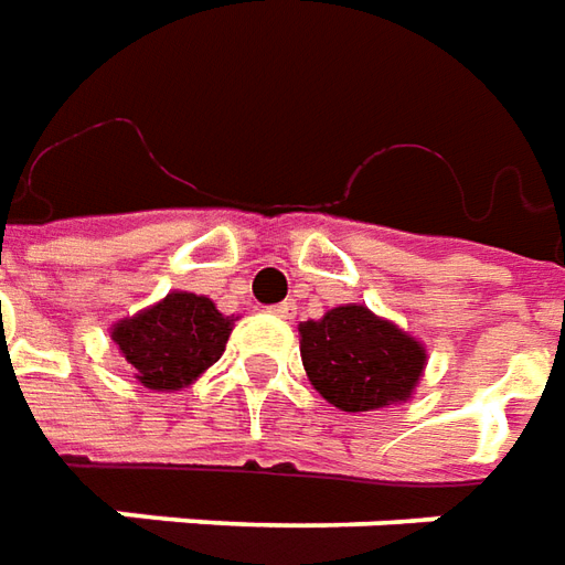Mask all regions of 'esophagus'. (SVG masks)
Masks as SVG:
<instances>
[{"label": "esophagus", "instance_id": "34e87169", "mask_svg": "<svg viewBox=\"0 0 565 565\" xmlns=\"http://www.w3.org/2000/svg\"><path fill=\"white\" fill-rule=\"evenodd\" d=\"M270 313L279 316V319H291V316L298 313V303L295 301H282V303H274L270 307Z\"/></svg>", "mask_w": 565, "mask_h": 565}]
</instances>
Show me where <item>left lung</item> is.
Instances as JSON below:
<instances>
[{"instance_id": "left-lung-1", "label": "left lung", "mask_w": 565, "mask_h": 565, "mask_svg": "<svg viewBox=\"0 0 565 565\" xmlns=\"http://www.w3.org/2000/svg\"><path fill=\"white\" fill-rule=\"evenodd\" d=\"M298 331L313 390L347 414L407 402L426 367V347L365 303L334 307L322 319L301 322Z\"/></svg>"}]
</instances>
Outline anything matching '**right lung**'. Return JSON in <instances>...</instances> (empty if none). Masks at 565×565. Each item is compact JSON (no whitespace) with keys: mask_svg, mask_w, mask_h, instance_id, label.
Listing matches in <instances>:
<instances>
[{"mask_svg":"<svg viewBox=\"0 0 565 565\" xmlns=\"http://www.w3.org/2000/svg\"><path fill=\"white\" fill-rule=\"evenodd\" d=\"M234 331V316L194 291H170L148 310L111 326V340L134 367V377L148 390L170 392L215 365Z\"/></svg>","mask_w":565,"mask_h":565,"instance_id":"right-lung-1","label":"right lung"}]
</instances>
